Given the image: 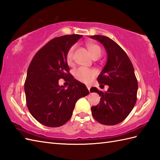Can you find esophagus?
<instances>
[{
    "label": "esophagus",
    "mask_w": 160,
    "mask_h": 160,
    "mask_svg": "<svg viewBox=\"0 0 160 160\" xmlns=\"http://www.w3.org/2000/svg\"><path fill=\"white\" fill-rule=\"evenodd\" d=\"M87 87L88 90H89V92H90V89H91V87H90L89 85H87Z\"/></svg>",
    "instance_id": "1"
}]
</instances>
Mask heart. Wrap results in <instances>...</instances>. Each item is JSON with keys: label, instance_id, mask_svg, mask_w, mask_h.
I'll list each match as a JSON object with an SVG mask.
<instances>
[{"label": "heart", "instance_id": "1", "mask_svg": "<svg viewBox=\"0 0 160 160\" xmlns=\"http://www.w3.org/2000/svg\"><path fill=\"white\" fill-rule=\"evenodd\" d=\"M75 48H76V45L71 46L67 53L66 60L67 62L69 64H72L73 56ZM88 48H89L90 53H91L93 57L96 56H100L102 53V50L98 45H95V44H89L88 45ZM73 74L75 79L78 80L79 82L84 84H89L96 77V71L93 69H89V68L80 67L73 70Z\"/></svg>", "mask_w": 160, "mask_h": 160}]
</instances>
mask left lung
<instances>
[{
    "mask_svg": "<svg viewBox=\"0 0 160 160\" xmlns=\"http://www.w3.org/2000/svg\"><path fill=\"white\" fill-rule=\"evenodd\" d=\"M91 38L102 44L107 51V62L97 80L109 87L106 92L91 88V92L101 96L99 104L91 107V113L100 124L115 125L127 118L136 103L138 84L134 68L127 54L113 40L101 35Z\"/></svg>",
    "mask_w": 160,
    "mask_h": 160,
    "instance_id": "1",
    "label": "left lung"
}]
</instances>
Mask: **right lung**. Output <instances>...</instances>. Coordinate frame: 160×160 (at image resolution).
<instances>
[{"label": "right lung", "instance_id": "1", "mask_svg": "<svg viewBox=\"0 0 160 160\" xmlns=\"http://www.w3.org/2000/svg\"><path fill=\"white\" fill-rule=\"evenodd\" d=\"M82 36L65 35L51 40L35 54L28 67L25 82L27 107L32 116L46 127L65 124L76 102L89 93L85 84L71 76L66 60L68 50ZM61 78L70 82L67 89L59 86Z\"/></svg>", "mask_w": 160, "mask_h": 160}]
</instances>
